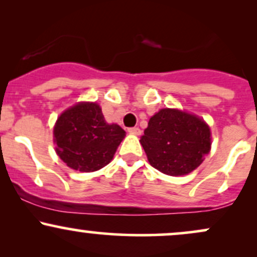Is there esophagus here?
Here are the masks:
<instances>
[{
    "label": "esophagus",
    "instance_id": "34e87169",
    "mask_svg": "<svg viewBox=\"0 0 257 257\" xmlns=\"http://www.w3.org/2000/svg\"><path fill=\"white\" fill-rule=\"evenodd\" d=\"M128 132L131 133V134H135V135H139L141 133L140 128H138V126H133V128H128Z\"/></svg>",
    "mask_w": 257,
    "mask_h": 257
}]
</instances>
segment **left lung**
<instances>
[{
    "label": "left lung",
    "mask_w": 257,
    "mask_h": 257,
    "mask_svg": "<svg viewBox=\"0 0 257 257\" xmlns=\"http://www.w3.org/2000/svg\"><path fill=\"white\" fill-rule=\"evenodd\" d=\"M210 128L196 114L162 108L149 120L140 139L153 168L170 176L198 168L211 147Z\"/></svg>",
    "instance_id": "left-lung-1"
}]
</instances>
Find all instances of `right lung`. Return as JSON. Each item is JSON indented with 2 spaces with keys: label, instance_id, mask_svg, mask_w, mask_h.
Here are the masks:
<instances>
[{
  "label": "right lung",
  "instance_id": "add662e5",
  "mask_svg": "<svg viewBox=\"0 0 257 257\" xmlns=\"http://www.w3.org/2000/svg\"><path fill=\"white\" fill-rule=\"evenodd\" d=\"M58 156L71 169L95 172L113 158L125 137L118 124H108L96 102H78L58 117L54 125Z\"/></svg>",
  "mask_w": 257,
  "mask_h": 257
}]
</instances>
